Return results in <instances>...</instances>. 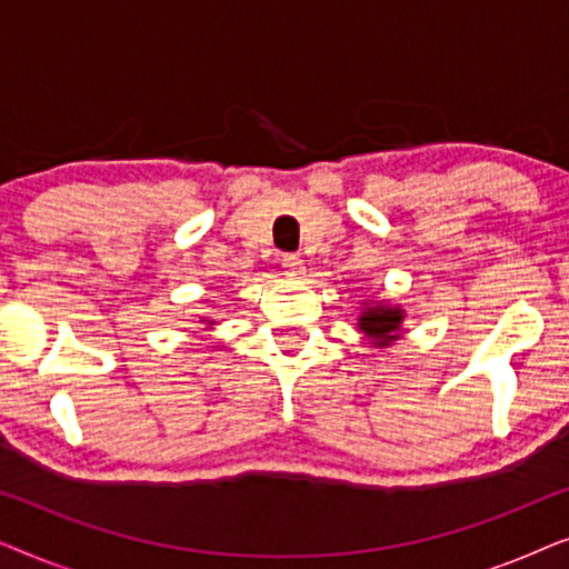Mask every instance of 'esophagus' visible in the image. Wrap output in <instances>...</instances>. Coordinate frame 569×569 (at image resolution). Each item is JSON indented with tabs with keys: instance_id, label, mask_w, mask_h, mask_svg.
<instances>
[{
	"instance_id": "1",
	"label": "esophagus",
	"mask_w": 569,
	"mask_h": 569,
	"mask_svg": "<svg viewBox=\"0 0 569 569\" xmlns=\"http://www.w3.org/2000/svg\"><path fill=\"white\" fill-rule=\"evenodd\" d=\"M282 269H284V274H290V277H298V274H302V259L300 256H292V253H287V256H282Z\"/></svg>"
}]
</instances>
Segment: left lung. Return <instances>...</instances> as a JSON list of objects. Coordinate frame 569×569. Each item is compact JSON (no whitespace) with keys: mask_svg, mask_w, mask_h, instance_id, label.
Listing matches in <instances>:
<instances>
[{"mask_svg":"<svg viewBox=\"0 0 569 569\" xmlns=\"http://www.w3.org/2000/svg\"><path fill=\"white\" fill-rule=\"evenodd\" d=\"M360 318V329L368 333V337L376 339V345H388V341L396 339V331H399L401 323V310L399 308H365Z\"/></svg>","mask_w":569,"mask_h":569,"instance_id":"1","label":"left lung"}]
</instances>
